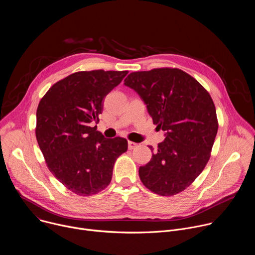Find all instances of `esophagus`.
Here are the masks:
<instances>
[{"label": "esophagus", "instance_id": "1", "mask_svg": "<svg viewBox=\"0 0 255 255\" xmlns=\"http://www.w3.org/2000/svg\"><path fill=\"white\" fill-rule=\"evenodd\" d=\"M135 147H137V144H136L135 142H132V141H128V148H129L130 150L134 149Z\"/></svg>", "mask_w": 255, "mask_h": 255}]
</instances>
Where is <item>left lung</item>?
<instances>
[{
  "label": "left lung",
  "mask_w": 255,
  "mask_h": 255,
  "mask_svg": "<svg viewBox=\"0 0 255 255\" xmlns=\"http://www.w3.org/2000/svg\"><path fill=\"white\" fill-rule=\"evenodd\" d=\"M124 85L139 95L165 137L150 161L139 167L141 181L160 196L183 192L205 168L217 135L211 96L177 68L131 72Z\"/></svg>",
  "instance_id": "left-lung-1"
}]
</instances>
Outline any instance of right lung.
Instances as JSON below:
<instances>
[{
    "label": "right lung",
    "mask_w": 255,
    "mask_h": 255,
    "mask_svg": "<svg viewBox=\"0 0 255 255\" xmlns=\"http://www.w3.org/2000/svg\"><path fill=\"white\" fill-rule=\"evenodd\" d=\"M128 74L79 71L54 84L36 112V139L52 174L69 191L91 196L110 184L125 138H105L99 122L103 100Z\"/></svg>",
    "instance_id": "right-lung-1"
}]
</instances>
